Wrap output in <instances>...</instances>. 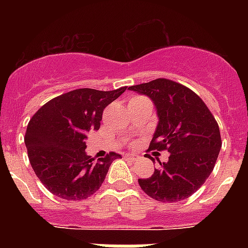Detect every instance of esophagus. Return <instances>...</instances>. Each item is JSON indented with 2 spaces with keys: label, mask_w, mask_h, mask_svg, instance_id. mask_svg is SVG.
<instances>
[{
  "label": "esophagus",
  "mask_w": 248,
  "mask_h": 248,
  "mask_svg": "<svg viewBox=\"0 0 248 248\" xmlns=\"http://www.w3.org/2000/svg\"><path fill=\"white\" fill-rule=\"evenodd\" d=\"M124 157H126V158L134 159V158H135V155H131V153H126V155H124Z\"/></svg>",
  "instance_id": "obj_1"
}]
</instances>
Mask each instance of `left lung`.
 I'll return each instance as SVG.
<instances>
[{"instance_id": "left-lung-1", "label": "left lung", "mask_w": 248, "mask_h": 248, "mask_svg": "<svg viewBox=\"0 0 248 248\" xmlns=\"http://www.w3.org/2000/svg\"><path fill=\"white\" fill-rule=\"evenodd\" d=\"M128 90L153 101L158 124L152 151H167L169 161L148 179H139L140 188L159 202H179L202 186L215 167L221 149L217 122L203 100L192 90L170 79L158 78Z\"/></svg>"}]
</instances>
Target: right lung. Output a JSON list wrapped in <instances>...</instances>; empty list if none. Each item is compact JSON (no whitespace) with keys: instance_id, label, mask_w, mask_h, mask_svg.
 I'll return each mask as SVG.
<instances>
[{"instance_id":"obj_1","label":"right lung","mask_w":248,"mask_h":248,"mask_svg":"<svg viewBox=\"0 0 248 248\" xmlns=\"http://www.w3.org/2000/svg\"><path fill=\"white\" fill-rule=\"evenodd\" d=\"M124 90H73L47 101L31 118L24 138L29 162L54 196L81 201L100 188L121 155L112 152L93 162L85 151L87 132L100 128L103 110Z\"/></svg>"}]
</instances>
